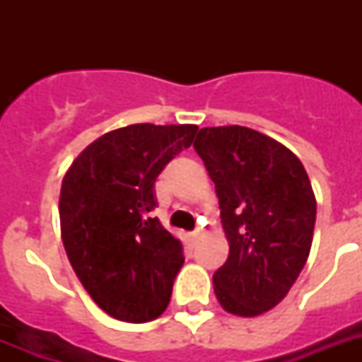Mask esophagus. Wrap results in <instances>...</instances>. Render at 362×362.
<instances>
[{"mask_svg": "<svg viewBox=\"0 0 362 362\" xmlns=\"http://www.w3.org/2000/svg\"><path fill=\"white\" fill-rule=\"evenodd\" d=\"M201 238V229H195V231L189 233V240L192 242H197Z\"/></svg>", "mask_w": 362, "mask_h": 362, "instance_id": "1", "label": "esophagus"}]
</instances>
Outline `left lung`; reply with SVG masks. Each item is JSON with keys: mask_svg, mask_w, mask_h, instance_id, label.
Returning a JSON list of instances; mask_svg holds the SVG:
<instances>
[{"mask_svg": "<svg viewBox=\"0 0 362 362\" xmlns=\"http://www.w3.org/2000/svg\"><path fill=\"white\" fill-rule=\"evenodd\" d=\"M220 199L229 257L214 272L229 314L253 317L286 297L308 259L315 197L300 159L242 125L203 127L193 142Z\"/></svg>", "mask_w": 362, "mask_h": 362, "instance_id": "8db88e82", "label": "left lung"}]
</instances>
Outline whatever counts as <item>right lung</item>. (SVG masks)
<instances>
[{
	"label": "right lung",
	"mask_w": 362,
	"mask_h": 362,
	"mask_svg": "<svg viewBox=\"0 0 362 362\" xmlns=\"http://www.w3.org/2000/svg\"><path fill=\"white\" fill-rule=\"evenodd\" d=\"M197 125L135 124L110 131L65 173L59 223L73 270L99 308L144 323L163 314L184 250L152 212L156 178L189 148Z\"/></svg>",
	"instance_id": "add662e5"
}]
</instances>
